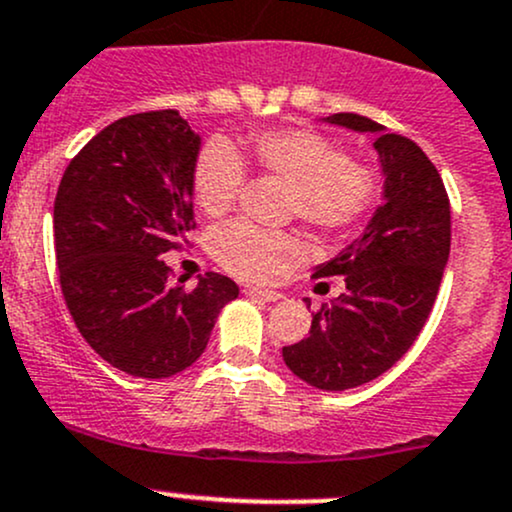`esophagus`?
I'll list each match as a JSON object with an SVG mask.
<instances>
[{
    "label": "esophagus",
    "mask_w": 512,
    "mask_h": 512,
    "mask_svg": "<svg viewBox=\"0 0 512 512\" xmlns=\"http://www.w3.org/2000/svg\"><path fill=\"white\" fill-rule=\"evenodd\" d=\"M243 294L247 296V299H252V301H267V303H272V301H279V299H282V294H279V291L255 289V286H245Z\"/></svg>",
    "instance_id": "1"
}]
</instances>
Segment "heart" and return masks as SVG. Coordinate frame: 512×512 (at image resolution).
I'll use <instances>...</instances> for the list:
<instances>
[{
    "instance_id": "heart-1",
    "label": "heart",
    "mask_w": 512,
    "mask_h": 512,
    "mask_svg": "<svg viewBox=\"0 0 512 512\" xmlns=\"http://www.w3.org/2000/svg\"><path fill=\"white\" fill-rule=\"evenodd\" d=\"M245 157L226 140L199 150L192 170V192L206 218H221L235 206L245 184ZM247 160L260 172L291 187L289 211L318 233L355 228L379 194L369 165L347 160L333 140L306 128H272L252 133ZM301 255V243L282 230H265L247 221L228 223L213 235V257L226 272L250 282H267Z\"/></svg>"
}]
</instances>
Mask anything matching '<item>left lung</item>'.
<instances>
[{"label": "left lung", "instance_id": "1", "mask_svg": "<svg viewBox=\"0 0 512 512\" xmlns=\"http://www.w3.org/2000/svg\"><path fill=\"white\" fill-rule=\"evenodd\" d=\"M376 133L384 204L367 230L313 277H345V291L313 313L308 338L284 347L286 367L323 391L376 379L408 352L428 320L452 243V211L440 172L411 138L359 114L328 119Z\"/></svg>", "mask_w": 512, "mask_h": 512}]
</instances>
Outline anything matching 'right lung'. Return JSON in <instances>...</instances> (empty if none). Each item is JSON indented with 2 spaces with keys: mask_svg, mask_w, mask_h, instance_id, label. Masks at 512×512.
Instances as JSON below:
<instances>
[{
  "mask_svg": "<svg viewBox=\"0 0 512 512\" xmlns=\"http://www.w3.org/2000/svg\"><path fill=\"white\" fill-rule=\"evenodd\" d=\"M196 136L179 111L123 116L70 160L55 196L60 289L77 330L111 367L165 379L192 367L238 284L206 272L172 286L162 255L196 228Z\"/></svg>",
  "mask_w": 512,
  "mask_h": 512,
  "instance_id": "add662e5",
  "label": "right lung"
}]
</instances>
